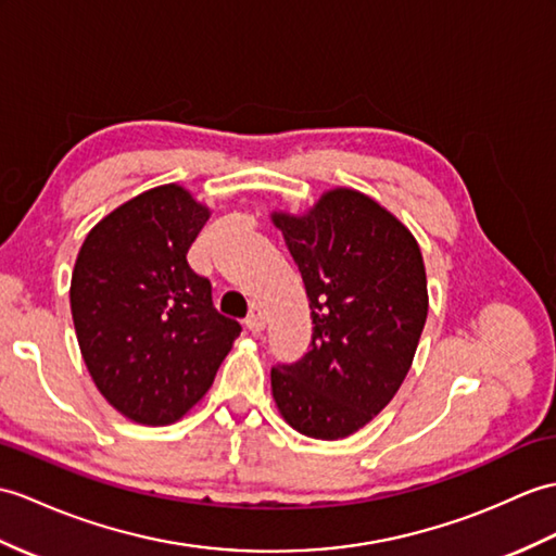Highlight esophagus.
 I'll list each match as a JSON object with an SVG mask.
<instances>
[{
	"label": "esophagus",
	"instance_id": "1",
	"mask_svg": "<svg viewBox=\"0 0 556 556\" xmlns=\"http://www.w3.org/2000/svg\"><path fill=\"white\" fill-rule=\"evenodd\" d=\"M247 329H249L251 333H261V331L265 329V317H263L261 305H253V307H251V313H249V317H247Z\"/></svg>",
	"mask_w": 556,
	"mask_h": 556
}]
</instances>
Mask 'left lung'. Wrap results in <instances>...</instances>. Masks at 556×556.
<instances>
[{
  "instance_id": "8db88e82",
  "label": "left lung",
  "mask_w": 556,
  "mask_h": 556,
  "mask_svg": "<svg viewBox=\"0 0 556 556\" xmlns=\"http://www.w3.org/2000/svg\"><path fill=\"white\" fill-rule=\"evenodd\" d=\"M269 217L301 269L315 325L305 357L273 369V397L291 429L339 441L391 403L415 359L429 313L419 243L348 187L301 215Z\"/></svg>"
}]
</instances>
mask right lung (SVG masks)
<instances>
[{"label": "right lung", "mask_w": 556, "mask_h": 556, "mask_svg": "<svg viewBox=\"0 0 556 556\" xmlns=\"http://www.w3.org/2000/svg\"><path fill=\"white\" fill-rule=\"evenodd\" d=\"M208 217L185 187H153L99 219L75 257L71 313L87 371L137 424L182 419L241 333L187 263Z\"/></svg>", "instance_id": "obj_1"}]
</instances>
